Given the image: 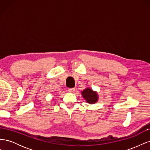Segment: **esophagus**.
<instances>
[{
    "instance_id": "34e87169",
    "label": "esophagus",
    "mask_w": 150,
    "mask_h": 150,
    "mask_svg": "<svg viewBox=\"0 0 150 150\" xmlns=\"http://www.w3.org/2000/svg\"><path fill=\"white\" fill-rule=\"evenodd\" d=\"M75 91V88H68V91L70 92V93H73Z\"/></svg>"
}]
</instances>
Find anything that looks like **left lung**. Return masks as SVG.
Segmentation results:
<instances>
[{"mask_svg":"<svg viewBox=\"0 0 150 150\" xmlns=\"http://www.w3.org/2000/svg\"><path fill=\"white\" fill-rule=\"evenodd\" d=\"M83 95V97L85 99V100L89 104H94L98 101V96L97 93L93 91L90 88H86L81 93Z\"/></svg>","mask_w":150,"mask_h":150,"instance_id":"obj_1","label":"left lung"}]
</instances>
